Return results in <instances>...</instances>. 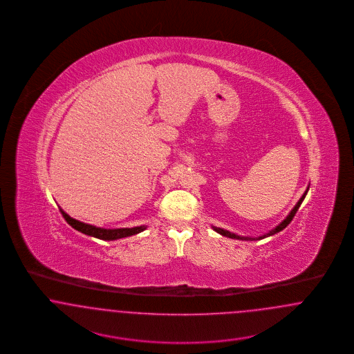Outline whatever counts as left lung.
<instances>
[{"label":"left lung","mask_w":354,"mask_h":354,"mask_svg":"<svg viewBox=\"0 0 354 354\" xmlns=\"http://www.w3.org/2000/svg\"><path fill=\"white\" fill-rule=\"evenodd\" d=\"M308 189L309 188H306V191L304 192L303 196L300 198V201L297 202V204L295 205V208L290 211V214L286 216V219L283 220L274 230H272L270 232H268L267 235L264 236H260V237H257V239H264V237H267V236H272L274 235V234H277V232H280V231H283L284 228H286V225L293 220V218H295V215H296V212L299 211V208H300V205H301V203H303L304 199H305V195H306V192H308ZM214 230L218 232V234H220V235L223 236H227V237H231V239H240V240H254L256 237H243V236H237L235 235V234H231V232H228V231H224V230H221V228H216V227H214ZM256 239V240H257Z\"/></svg>","instance_id":"8db88e82"}]
</instances>
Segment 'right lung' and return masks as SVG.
Instances as JSON below:
<instances>
[{
	"label": "right lung",
	"mask_w": 354,
	"mask_h": 354,
	"mask_svg": "<svg viewBox=\"0 0 354 354\" xmlns=\"http://www.w3.org/2000/svg\"><path fill=\"white\" fill-rule=\"evenodd\" d=\"M61 214L62 216L65 218V220L68 221V224L82 232L84 235L93 236V237H97V239H101V240H117V239H122V237H127V236L136 235L142 231L146 230V227H134V228H118V230H104V228H98V227H94V225H90V224H84L82 221H78V220L73 219L70 218L66 212H64L61 209Z\"/></svg>",
	"instance_id": "right-lung-1"
}]
</instances>
